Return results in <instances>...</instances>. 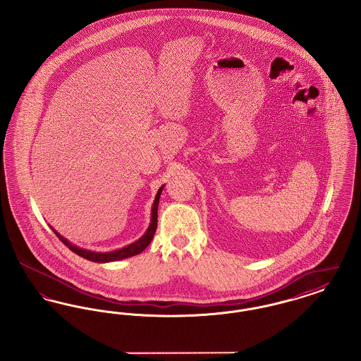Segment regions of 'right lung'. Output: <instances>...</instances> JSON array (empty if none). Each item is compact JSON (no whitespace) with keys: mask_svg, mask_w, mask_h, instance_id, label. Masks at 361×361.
<instances>
[{"mask_svg":"<svg viewBox=\"0 0 361 361\" xmlns=\"http://www.w3.org/2000/svg\"><path fill=\"white\" fill-rule=\"evenodd\" d=\"M161 192H162V187L158 189L157 192V196H155L154 204H153V209H152V224L149 226L147 231L145 233V235L137 240V242L119 249V250H115V252H109V253H97V252H90V250H85V249H80L74 245H71L69 240H65L59 233H56L55 230H52L55 233V235L61 240L62 243H65L68 247H69L71 252H74L75 255L81 256L85 259L89 261H93V262H109V261H118V259H123V258L133 257V256H137L139 253H142L147 246L149 243L153 240L154 237L155 228H157V216H158V203H159V196H161Z\"/></svg>","mask_w":361,"mask_h":361,"instance_id":"obj_1","label":"right lung"}]
</instances>
